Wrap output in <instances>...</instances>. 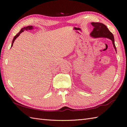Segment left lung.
I'll return each instance as SVG.
<instances>
[{
	"label": "left lung",
	"mask_w": 127,
	"mask_h": 127,
	"mask_svg": "<svg viewBox=\"0 0 127 127\" xmlns=\"http://www.w3.org/2000/svg\"><path fill=\"white\" fill-rule=\"evenodd\" d=\"M91 24L94 27V30L90 34V36L94 38H107L108 39H110L112 41L114 48L116 52V48L115 44L114 35L109 30L107 26L101 23L92 22L91 23Z\"/></svg>",
	"instance_id": "8db88e82"
}]
</instances>
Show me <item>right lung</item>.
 Segmentation results:
<instances>
[{"label": "right lung", "mask_w": 127, "mask_h": 127, "mask_svg": "<svg viewBox=\"0 0 127 127\" xmlns=\"http://www.w3.org/2000/svg\"><path fill=\"white\" fill-rule=\"evenodd\" d=\"M34 29V28L32 26H26V27H24L23 28H22L21 30H20V31L18 32V33L16 35V36L14 37L13 39V40H12V44H11V47L12 46L13 44V43L14 42V40L16 39V38L19 36L20 34L22 32H24L25 30H26V31H27V30H32V29Z\"/></svg>", "instance_id": "obj_1"}]
</instances>
